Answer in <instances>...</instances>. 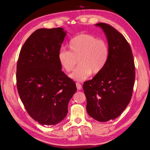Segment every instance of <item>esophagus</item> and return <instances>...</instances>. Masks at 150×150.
<instances>
[{
    "label": "esophagus",
    "mask_w": 150,
    "mask_h": 150,
    "mask_svg": "<svg viewBox=\"0 0 150 150\" xmlns=\"http://www.w3.org/2000/svg\"><path fill=\"white\" fill-rule=\"evenodd\" d=\"M76 86H77L78 90H81V88H82V85H81V84H80L79 83H76Z\"/></svg>",
    "instance_id": "esophagus-1"
}]
</instances>
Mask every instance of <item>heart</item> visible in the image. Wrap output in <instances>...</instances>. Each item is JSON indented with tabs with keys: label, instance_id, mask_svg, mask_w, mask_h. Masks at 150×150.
<instances>
[{
	"label": "heart",
	"instance_id": "1",
	"mask_svg": "<svg viewBox=\"0 0 150 150\" xmlns=\"http://www.w3.org/2000/svg\"><path fill=\"white\" fill-rule=\"evenodd\" d=\"M69 51L62 50L58 54V60L63 69L69 73L79 62V66L70 77L82 81L91 73L96 75L105 67L109 57V47L105 40L98 39L95 35L81 34L70 40Z\"/></svg>",
	"mask_w": 150,
	"mask_h": 150
}]
</instances>
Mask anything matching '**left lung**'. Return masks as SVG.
<instances>
[{"label": "left lung", "instance_id": "obj_1", "mask_svg": "<svg viewBox=\"0 0 150 150\" xmlns=\"http://www.w3.org/2000/svg\"><path fill=\"white\" fill-rule=\"evenodd\" d=\"M105 32L109 57L104 69L83 85L91 117L107 122L118 117L130 102L135 81V65L130 44L115 28L95 24Z\"/></svg>", "mask_w": 150, "mask_h": 150}]
</instances>
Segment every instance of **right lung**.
Masks as SVG:
<instances>
[{
	"mask_svg": "<svg viewBox=\"0 0 150 150\" xmlns=\"http://www.w3.org/2000/svg\"><path fill=\"white\" fill-rule=\"evenodd\" d=\"M66 35L62 28H40L20 50L16 67L18 92L29 115L42 125H55L67 115L77 87L58 60Z\"/></svg>",
	"mask_w": 150,
	"mask_h": 150,
	"instance_id": "right-lung-1",
	"label": "right lung"
}]
</instances>
